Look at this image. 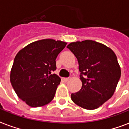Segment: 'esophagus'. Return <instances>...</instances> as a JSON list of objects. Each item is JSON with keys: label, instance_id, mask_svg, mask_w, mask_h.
Returning <instances> with one entry per match:
<instances>
[{"label": "esophagus", "instance_id": "esophagus-1", "mask_svg": "<svg viewBox=\"0 0 129 129\" xmlns=\"http://www.w3.org/2000/svg\"><path fill=\"white\" fill-rule=\"evenodd\" d=\"M63 80H64L65 82H68V81L70 80V78H63Z\"/></svg>", "mask_w": 129, "mask_h": 129}]
</instances>
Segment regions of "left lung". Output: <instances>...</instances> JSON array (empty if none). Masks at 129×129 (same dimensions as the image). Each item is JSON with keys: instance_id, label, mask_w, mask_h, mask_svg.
Wrapping results in <instances>:
<instances>
[{"instance_id": "8db88e82", "label": "left lung", "mask_w": 129, "mask_h": 129, "mask_svg": "<svg viewBox=\"0 0 129 129\" xmlns=\"http://www.w3.org/2000/svg\"><path fill=\"white\" fill-rule=\"evenodd\" d=\"M67 47L78 59L82 83L80 90L72 94V100L87 110L98 108L112 97L120 78L116 55L108 47L92 40L72 42Z\"/></svg>"}]
</instances>
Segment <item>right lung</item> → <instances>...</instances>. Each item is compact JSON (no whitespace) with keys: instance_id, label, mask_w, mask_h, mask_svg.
I'll return each mask as SVG.
<instances>
[{"instance_id":"right-lung-1","label":"right lung","mask_w":129,"mask_h":129,"mask_svg":"<svg viewBox=\"0 0 129 129\" xmlns=\"http://www.w3.org/2000/svg\"><path fill=\"white\" fill-rule=\"evenodd\" d=\"M66 42L45 39L35 41L19 51L10 74L13 89L31 107L44 106L55 96L61 78L53 74L58 54Z\"/></svg>"}]
</instances>
